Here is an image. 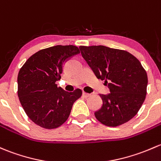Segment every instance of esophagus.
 I'll return each instance as SVG.
<instances>
[{
  "mask_svg": "<svg viewBox=\"0 0 161 161\" xmlns=\"http://www.w3.org/2000/svg\"><path fill=\"white\" fill-rule=\"evenodd\" d=\"M82 96H83L84 97L87 98V97H89V96H90V94L87 93V92H82Z\"/></svg>",
  "mask_w": 161,
  "mask_h": 161,
  "instance_id": "34e87169",
  "label": "esophagus"
}]
</instances>
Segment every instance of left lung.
<instances>
[{
	"mask_svg": "<svg viewBox=\"0 0 161 161\" xmlns=\"http://www.w3.org/2000/svg\"><path fill=\"white\" fill-rule=\"evenodd\" d=\"M82 57L110 93L99 95L103 106L95 113L101 123L118 126L138 113L147 95L148 79L140 61L130 52L103 45L79 47Z\"/></svg>",
	"mask_w": 161,
	"mask_h": 161,
	"instance_id": "obj_1",
	"label": "left lung"
}]
</instances>
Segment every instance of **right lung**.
<instances>
[{"mask_svg":"<svg viewBox=\"0 0 161 161\" xmlns=\"http://www.w3.org/2000/svg\"><path fill=\"white\" fill-rule=\"evenodd\" d=\"M80 53L74 45H55L38 51L21 68L18 75V96L27 116L45 129L62 126L69 118L72 105L82 92H66L58 87L63 64Z\"/></svg>","mask_w":161,"mask_h":161,"instance_id":"1","label":"right lung"}]
</instances>
